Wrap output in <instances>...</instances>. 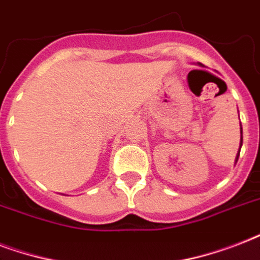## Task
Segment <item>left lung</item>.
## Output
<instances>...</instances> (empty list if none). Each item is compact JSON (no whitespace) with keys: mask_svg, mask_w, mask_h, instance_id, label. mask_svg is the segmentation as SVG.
<instances>
[{"mask_svg":"<svg viewBox=\"0 0 260 260\" xmlns=\"http://www.w3.org/2000/svg\"><path fill=\"white\" fill-rule=\"evenodd\" d=\"M240 129H242V128H240ZM242 134H243V131H242ZM242 144H243V136H242V139H240V148H242ZM239 152H240V150H239ZM238 159H239V155L236 156V162H238Z\"/></svg>","mask_w":260,"mask_h":260,"instance_id":"1","label":"left lung"}]
</instances>
